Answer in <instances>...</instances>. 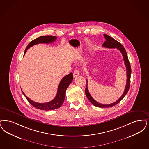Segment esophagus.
Here are the masks:
<instances>
[{
  "instance_id": "esophagus-1",
  "label": "esophagus",
  "mask_w": 149,
  "mask_h": 149,
  "mask_svg": "<svg viewBox=\"0 0 149 149\" xmlns=\"http://www.w3.org/2000/svg\"><path fill=\"white\" fill-rule=\"evenodd\" d=\"M79 74H79V70H74V72H73V76H74V77H77Z\"/></svg>"
}]
</instances>
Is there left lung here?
<instances>
[{
    "label": "left lung",
    "instance_id": "left-lung-1",
    "mask_svg": "<svg viewBox=\"0 0 149 149\" xmlns=\"http://www.w3.org/2000/svg\"><path fill=\"white\" fill-rule=\"evenodd\" d=\"M104 37L106 39V41L104 42V44H102V46L104 47L107 48H117V49L120 50V52L121 53L122 55H123L125 66H126V75H127L126 85V86H125V90H124L123 95L117 101L114 102L112 104H107V105L106 104L105 105L101 104L100 103L95 101L92 97L91 95L90 94L88 88V80H86V83L87 84H86V88H85V94H86V97H88V99H89V100L90 101V102L96 107H113L114 105H116L117 104H118L119 102L124 97V96L126 95V94L128 92V91L129 90V88H130L131 69L130 64L129 63V61L128 58H127V55L126 52L125 50V48H124V47L119 42L116 41V40H115L112 37H111V36H110L108 35H107V34H104Z\"/></svg>",
    "mask_w": 149,
    "mask_h": 149
}]
</instances>
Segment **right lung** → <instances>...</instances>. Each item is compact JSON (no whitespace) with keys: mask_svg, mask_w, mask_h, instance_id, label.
Masks as SVG:
<instances>
[{"mask_svg":"<svg viewBox=\"0 0 149 149\" xmlns=\"http://www.w3.org/2000/svg\"><path fill=\"white\" fill-rule=\"evenodd\" d=\"M56 36H41L40 37H38L36 39L32 40L30 43L28 45L27 47L25 49L24 52V55L26 53V50L33 47V45L39 44V43H45L49 44L50 42H55L56 39ZM73 79V75L72 73L70 72L69 74L66 75L65 77H63L60 82L56 95L55 97V98L52 101H49L45 103H38L36 102L31 100L29 99L25 95L23 91H22L23 94H24L28 101L29 102L30 104L33 105L34 107L36 109L42 110H53L54 109H56L58 108H59L64 102L65 97V93L66 89L68 88V86L71 83Z\"/></svg>","mask_w":149,"mask_h":149,"instance_id":"obj_1","label":"right lung"}]
</instances>
